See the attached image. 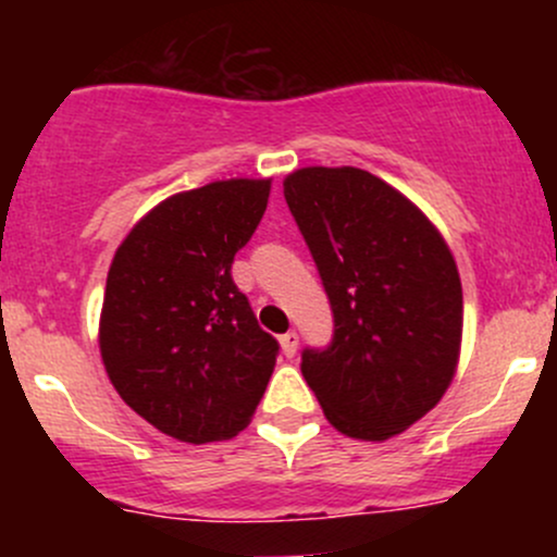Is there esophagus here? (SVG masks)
Listing matches in <instances>:
<instances>
[{
	"label": "esophagus",
	"instance_id": "obj_1",
	"mask_svg": "<svg viewBox=\"0 0 557 557\" xmlns=\"http://www.w3.org/2000/svg\"><path fill=\"white\" fill-rule=\"evenodd\" d=\"M280 345H283V354L287 356V359H293L298 350V332H285L283 337H280Z\"/></svg>",
	"mask_w": 557,
	"mask_h": 557
}]
</instances>
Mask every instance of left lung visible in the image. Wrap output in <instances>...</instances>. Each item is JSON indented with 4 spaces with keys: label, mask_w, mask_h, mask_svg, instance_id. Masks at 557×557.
I'll use <instances>...</instances> for the list:
<instances>
[{
    "label": "left lung",
    "mask_w": 557,
    "mask_h": 557,
    "mask_svg": "<svg viewBox=\"0 0 557 557\" xmlns=\"http://www.w3.org/2000/svg\"><path fill=\"white\" fill-rule=\"evenodd\" d=\"M285 201L332 309V341L300 372L335 430L387 440L437 406L456 374L463 293L443 235L359 168H304Z\"/></svg>",
    "instance_id": "obj_1"
}]
</instances>
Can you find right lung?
<instances>
[{
	"label": "right lung",
	"mask_w": 557,
	"mask_h": 557,
	"mask_svg": "<svg viewBox=\"0 0 557 557\" xmlns=\"http://www.w3.org/2000/svg\"><path fill=\"white\" fill-rule=\"evenodd\" d=\"M270 181H216L151 209L114 253L99 348L114 389L183 443L238 434L257 411L280 343L233 283Z\"/></svg>",
	"instance_id": "right-lung-1"
}]
</instances>
